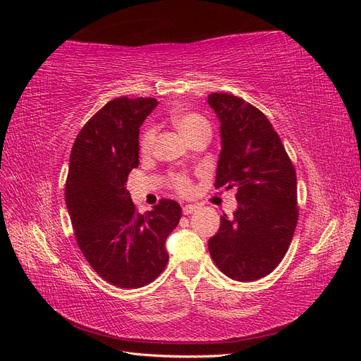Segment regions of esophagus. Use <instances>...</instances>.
Masks as SVG:
<instances>
[{"label": "esophagus", "instance_id": "34e87169", "mask_svg": "<svg viewBox=\"0 0 361 361\" xmlns=\"http://www.w3.org/2000/svg\"><path fill=\"white\" fill-rule=\"evenodd\" d=\"M197 207H199V206H195V204H185V206L182 207V212H183V215H190V214L197 211Z\"/></svg>", "mask_w": 361, "mask_h": 361}]
</instances>
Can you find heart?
I'll list each match as a JSON object with an SVG mask.
<instances>
[{
  "label": "heart",
  "instance_id": "obj_1",
  "mask_svg": "<svg viewBox=\"0 0 361 361\" xmlns=\"http://www.w3.org/2000/svg\"><path fill=\"white\" fill-rule=\"evenodd\" d=\"M170 120L187 140H191L194 135L202 133V130H211L207 120L203 116L192 111H174ZM155 137H157L155 126H149L145 129L143 135L140 138V150L143 152V154H149V152H152V149H154ZM171 182H173L174 190L183 195H187L192 191V185L187 174H182V173L173 174Z\"/></svg>",
  "mask_w": 361,
  "mask_h": 361
}]
</instances>
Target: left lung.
Listing matches in <instances>:
<instances>
[{
  "label": "left lung",
  "instance_id": "obj_1",
  "mask_svg": "<svg viewBox=\"0 0 361 361\" xmlns=\"http://www.w3.org/2000/svg\"><path fill=\"white\" fill-rule=\"evenodd\" d=\"M207 104L220 120L215 187L236 190L238 209L207 243L215 265L238 281L268 276L285 257L298 221L297 174L279 134L256 106L228 93Z\"/></svg>",
  "mask_w": 361,
  "mask_h": 361
}]
</instances>
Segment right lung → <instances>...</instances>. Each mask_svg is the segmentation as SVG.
Returning <instances> with one entry per match:
<instances>
[{"mask_svg": "<svg viewBox=\"0 0 361 361\" xmlns=\"http://www.w3.org/2000/svg\"><path fill=\"white\" fill-rule=\"evenodd\" d=\"M157 105L154 97L110 101L82 126L71 152L64 199L76 243L117 288L146 286L161 274L169 262L166 239L182 215L169 199L140 214L125 187L138 167L140 126Z\"/></svg>", "mask_w": 361, "mask_h": 361, "instance_id": "obj_1", "label": "right lung"}]
</instances>
